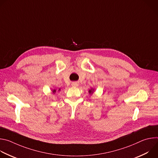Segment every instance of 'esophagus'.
I'll use <instances>...</instances> for the list:
<instances>
[{
	"instance_id": "esophagus-1",
	"label": "esophagus",
	"mask_w": 158,
	"mask_h": 158,
	"mask_svg": "<svg viewBox=\"0 0 158 158\" xmlns=\"http://www.w3.org/2000/svg\"><path fill=\"white\" fill-rule=\"evenodd\" d=\"M71 85L73 86V87H77L79 85V84L77 82H73L71 84Z\"/></svg>"
}]
</instances>
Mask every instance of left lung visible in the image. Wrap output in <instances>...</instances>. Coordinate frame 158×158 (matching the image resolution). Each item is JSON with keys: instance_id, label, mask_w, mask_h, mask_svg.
Wrapping results in <instances>:
<instances>
[{"instance_id": "8db88e82", "label": "left lung", "mask_w": 158, "mask_h": 158, "mask_svg": "<svg viewBox=\"0 0 158 158\" xmlns=\"http://www.w3.org/2000/svg\"><path fill=\"white\" fill-rule=\"evenodd\" d=\"M89 94H91V95H92L94 93V89H93V88H91V89L90 90H89Z\"/></svg>"}]
</instances>
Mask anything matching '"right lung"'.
<instances>
[{
    "label": "right lung",
    "instance_id": "1",
    "mask_svg": "<svg viewBox=\"0 0 158 158\" xmlns=\"http://www.w3.org/2000/svg\"><path fill=\"white\" fill-rule=\"evenodd\" d=\"M60 91V89H59V91ZM52 93L54 94L56 93V89H52Z\"/></svg>",
    "mask_w": 158,
    "mask_h": 158
}]
</instances>
